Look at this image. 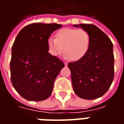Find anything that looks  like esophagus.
<instances>
[{
	"label": "esophagus",
	"mask_w": 124,
	"mask_h": 124,
	"mask_svg": "<svg viewBox=\"0 0 124 124\" xmlns=\"http://www.w3.org/2000/svg\"><path fill=\"white\" fill-rule=\"evenodd\" d=\"M64 64H65V66H66V65L68 64V63H67V62H64Z\"/></svg>",
	"instance_id": "34e87169"
}]
</instances>
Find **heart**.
I'll list each match as a JSON object with an SVG mask.
<instances>
[{
  "label": "heart",
  "instance_id": "1",
  "mask_svg": "<svg viewBox=\"0 0 124 124\" xmlns=\"http://www.w3.org/2000/svg\"><path fill=\"white\" fill-rule=\"evenodd\" d=\"M55 38H49L48 47L50 53L57 56L63 51L65 57L78 60L86 54L90 44V34L84 29L65 28L56 33Z\"/></svg>",
  "mask_w": 124,
  "mask_h": 124
}]
</instances>
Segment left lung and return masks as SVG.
I'll use <instances>...</instances> for the list:
<instances>
[{
	"label": "left lung",
	"instance_id": "1",
	"mask_svg": "<svg viewBox=\"0 0 124 124\" xmlns=\"http://www.w3.org/2000/svg\"><path fill=\"white\" fill-rule=\"evenodd\" d=\"M90 34V44L81 59L69 62L74 91L80 98L93 100L104 96L114 77L113 44L108 36L93 24H80Z\"/></svg>",
	"mask_w": 124,
	"mask_h": 124
}]
</instances>
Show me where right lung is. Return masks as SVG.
<instances>
[{"instance_id": "1", "label": "right lung", "mask_w": 124, "mask_h": 124, "mask_svg": "<svg viewBox=\"0 0 124 124\" xmlns=\"http://www.w3.org/2000/svg\"><path fill=\"white\" fill-rule=\"evenodd\" d=\"M61 27L56 23H32L23 28L15 39L10 79L16 91L26 100L42 101L51 95L54 80L64 64L49 54L48 40Z\"/></svg>"}]
</instances>
